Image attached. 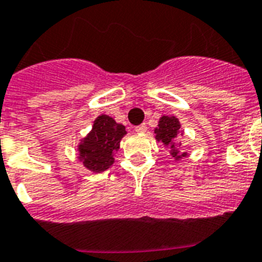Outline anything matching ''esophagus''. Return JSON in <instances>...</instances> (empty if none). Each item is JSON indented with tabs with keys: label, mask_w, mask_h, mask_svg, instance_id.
Wrapping results in <instances>:
<instances>
[{
	"label": "esophagus",
	"mask_w": 262,
	"mask_h": 262,
	"mask_svg": "<svg viewBox=\"0 0 262 262\" xmlns=\"http://www.w3.org/2000/svg\"><path fill=\"white\" fill-rule=\"evenodd\" d=\"M135 129L138 133H145V131H147V126H145V123L139 124V126L135 127Z\"/></svg>",
	"instance_id": "obj_1"
}]
</instances>
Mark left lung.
Returning <instances> with one entry per match:
<instances>
[{"label":"left lung","instance_id":"obj_1","mask_svg":"<svg viewBox=\"0 0 262 262\" xmlns=\"http://www.w3.org/2000/svg\"><path fill=\"white\" fill-rule=\"evenodd\" d=\"M180 122L176 117H161L159 120V126L155 129L157 142L163 143L164 145H168L172 149V156L174 159H181L182 156H186V154H180L178 148L174 144V139L177 138V134L180 131Z\"/></svg>","mask_w":262,"mask_h":262}]
</instances>
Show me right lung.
<instances>
[{
    "label": "right lung",
    "instance_id": "1",
    "mask_svg": "<svg viewBox=\"0 0 262 262\" xmlns=\"http://www.w3.org/2000/svg\"><path fill=\"white\" fill-rule=\"evenodd\" d=\"M126 135V127L118 124L108 115H99L93 128L78 145L80 157L89 170L103 172L114 163V152L119 149L120 139Z\"/></svg>",
    "mask_w": 262,
    "mask_h": 262
}]
</instances>
